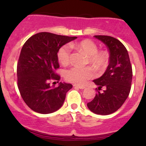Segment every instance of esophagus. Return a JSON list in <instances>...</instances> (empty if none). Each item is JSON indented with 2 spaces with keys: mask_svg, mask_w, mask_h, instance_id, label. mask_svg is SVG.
Returning <instances> with one entry per match:
<instances>
[{
  "mask_svg": "<svg viewBox=\"0 0 146 146\" xmlns=\"http://www.w3.org/2000/svg\"><path fill=\"white\" fill-rule=\"evenodd\" d=\"M73 86L75 87V88H80V89H84L86 87H85L84 86H79V85H73Z\"/></svg>",
  "mask_w": 146,
  "mask_h": 146,
  "instance_id": "esophagus-1",
  "label": "esophagus"
}]
</instances>
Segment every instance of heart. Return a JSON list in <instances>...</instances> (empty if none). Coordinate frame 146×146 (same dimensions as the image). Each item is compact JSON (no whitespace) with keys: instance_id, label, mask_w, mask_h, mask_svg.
<instances>
[{"instance_id":"b5f03b06","label":"heart","mask_w":146,"mask_h":146,"mask_svg":"<svg viewBox=\"0 0 146 146\" xmlns=\"http://www.w3.org/2000/svg\"><path fill=\"white\" fill-rule=\"evenodd\" d=\"M71 46L78 51H82L88 57V62L93 67L98 70L104 69L108 63L109 56L104 51H98V46L93 41L86 39L76 44H72ZM58 60L62 64L66 65L69 62L71 58V48L65 44L60 48L58 51ZM94 75L90 68L73 67L65 72V78L67 81L75 84H84L86 80L92 78Z\"/></svg>"}]
</instances>
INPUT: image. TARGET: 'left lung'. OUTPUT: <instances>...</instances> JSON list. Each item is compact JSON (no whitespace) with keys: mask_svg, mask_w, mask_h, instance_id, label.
<instances>
[{"mask_svg":"<svg viewBox=\"0 0 146 146\" xmlns=\"http://www.w3.org/2000/svg\"><path fill=\"white\" fill-rule=\"evenodd\" d=\"M106 44L109 51V64L100 78L93 80L98 86L95 98L87 104L95 114L107 115L117 111L128 98L131 88L132 70L126 48L111 36H94ZM104 88L105 90L100 92Z\"/></svg>","mask_w":146,"mask_h":146,"instance_id":"obj_1","label":"left lung"}]
</instances>
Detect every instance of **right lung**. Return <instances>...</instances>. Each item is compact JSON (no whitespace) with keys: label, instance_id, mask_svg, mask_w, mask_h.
I'll use <instances>...</instances> for the list:
<instances>
[{"label":"right lung","instance_id":"add662e5","mask_svg":"<svg viewBox=\"0 0 146 146\" xmlns=\"http://www.w3.org/2000/svg\"><path fill=\"white\" fill-rule=\"evenodd\" d=\"M76 38L40 32L29 38L23 45L17 64L18 87L22 98L33 111L48 114L62 106L66 93L73 86L60 82L54 87L49 82L53 80L59 82L60 80L55 72L60 67L58 50Z\"/></svg>","mask_w":146,"mask_h":146}]
</instances>
